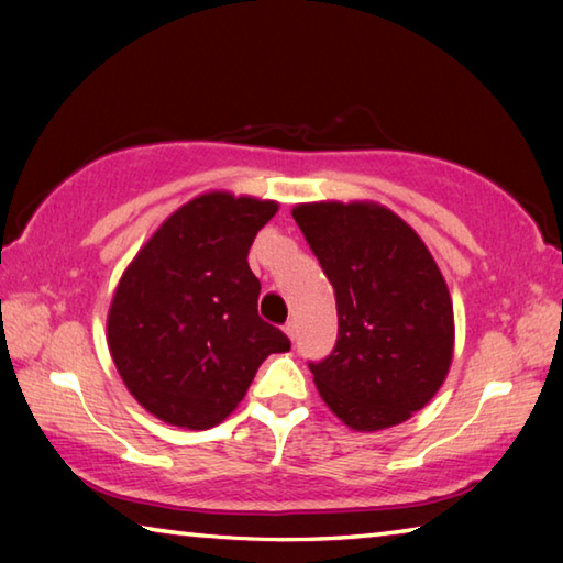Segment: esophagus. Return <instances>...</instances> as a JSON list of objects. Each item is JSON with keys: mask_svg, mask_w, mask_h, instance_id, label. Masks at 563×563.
I'll return each instance as SVG.
<instances>
[{"mask_svg": "<svg viewBox=\"0 0 563 563\" xmlns=\"http://www.w3.org/2000/svg\"><path fill=\"white\" fill-rule=\"evenodd\" d=\"M283 330H285V335H288L290 340H295V335H298V325H295V320H290Z\"/></svg>", "mask_w": 563, "mask_h": 563, "instance_id": "obj_1", "label": "esophagus"}]
</instances>
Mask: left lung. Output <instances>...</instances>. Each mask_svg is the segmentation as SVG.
<instances>
[{
	"instance_id": "8db88e82",
	"label": "left lung",
	"mask_w": 563,
	"mask_h": 563,
	"mask_svg": "<svg viewBox=\"0 0 563 563\" xmlns=\"http://www.w3.org/2000/svg\"><path fill=\"white\" fill-rule=\"evenodd\" d=\"M292 218L335 288V350L310 362L322 402L355 432L402 424L454 355L452 295L430 247L375 201L298 203Z\"/></svg>"
}]
</instances>
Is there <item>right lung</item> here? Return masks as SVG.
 Wrapping results in <instances>:
<instances>
[{
  "instance_id": "1",
  "label": "right lung",
  "mask_w": 563,
  "mask_h": 563,
  "mask_svg": "<svg viewBox=\"0 0 563 563\" xmlns=\"http://www.w3.org/2000/svg\"><path fill=\"white\" fill-rule=\"evenodd\" d=\"M278 201L208 190L170 213L113 290L107 342L133 399L166 424L211 430L290 340L258 316L247 251Z\"/></svg>"
}]
</instances>
